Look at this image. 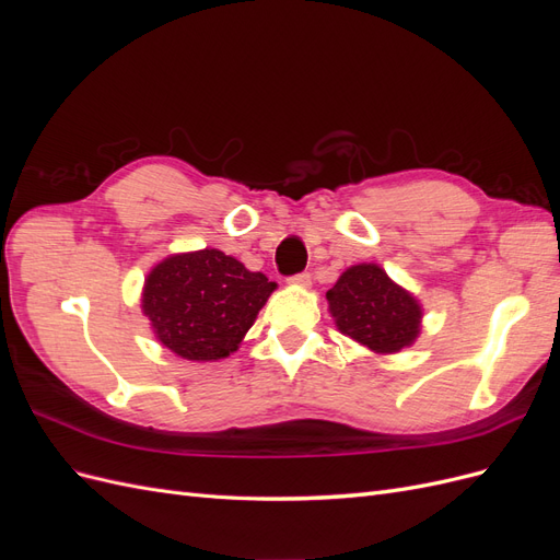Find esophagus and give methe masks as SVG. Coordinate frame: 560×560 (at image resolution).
Masks as SVG:
<instances>
[{
	"instance_id": "1",
	"label": "esophagus",
	"mask_w": 560,
	"mask_h": 560,
	"mask_svg": "<svg viewBox=\"0 0 560 560\" xmlns=\"http://www.w3.org/2000/svg\"><path fill=\"white\" fill-rule=\"evenodd\" d=\"M290 282H292V284H301V287H308V284H311V273H308V270H303V273L292 276Z\"/></svg>"
}]
</instances>
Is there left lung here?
I'll return each instance as SVG.
<instances>
[{"label": "left lung", "mask_w": 560, "mask_h": 560, "mask_svg": "<svg viewBox=\"0 0 560 560\" xmlns=\"http://www.w3.org/2000/svg\"><path fill=\"white\" fill-rule=\"evenodd\" d=\"M336 327L376 352L411 346L420 331V306L376 264L352 266L327 292Z\"/></svg>", "instance_id": "left-lung-1"}]
</instances>
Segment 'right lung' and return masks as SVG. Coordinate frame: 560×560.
I'll return each mask as SVG.
<instances>
[{
  "label": "right lung",
  "mask_w": 560,
  "mask_h": 560,
  "mask_svg": "<svg viewBox=\"0 0 560 560\" xmlns=\"http://www.w3.org/2000/svg\"><path fill=\"white\" fill-rule=\"evenodd\" d=\"M276 290L219 249L177 254L151 270L142 308L159 341L184 360L210 362L238 350L245 331Z\"/></svg>",
  "instance_id": "obj_1"
}]
</instances>
